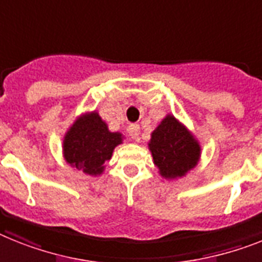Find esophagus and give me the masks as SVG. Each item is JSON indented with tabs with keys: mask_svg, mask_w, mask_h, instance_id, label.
Returning a JSON list of instances; mask_svg holds the SVG:
<instances>
[{
	"mask_svg": "<svg viewBox=\"0 0 262 262\" xmlns=\"http://www.w3.org/2000/svg\"><path fill=\"white\" fill-rule=\"evenodd\" d=\"M127 133H128V135L131 136L133 139H138V136H139L140 133L139 124H129L128 128H127Z\"/></svg>",
	"mask_w": 262,
	"mask_h": 262,
	"instance_id": "obj_1",
	"label": "esophagus"
}]
</instances>
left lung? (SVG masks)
Instances as JSON below:
<instances>
[{
  "label": "left lung",
  "instance_id": "8db88e82",
  "mask_svg": "<svg viewBox=\"0 0 262 262\" xmlns=\"http://www.w3.org/2000/svg\"><path fill=\"white\" fill-rule=\"evenodd\" d=\"M148 148L159 174L166 179L185 177L201 157L198 140L172 115L166 116L152 131Z\"/></svg>",
  "mask_w": 262,
  "mask_h": 262
}]
</instances>
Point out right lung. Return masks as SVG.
<instances>
[{"label":"right lung","mask_w":262,"mask_h":262,"mask_svg":"<svg viewBox=\"0 0 262 262\" xmlns=\"http://www.w3.org/2000/svg\"><path fill=\"white\" fill-rule=\"evenodd\" d=\"M123 142L120 133H111L96 111L84 114L69 127L62 140V154L71 167L87 175H100L115 147Z\"/></svg>","instance_id":"1"}]
</instances>
